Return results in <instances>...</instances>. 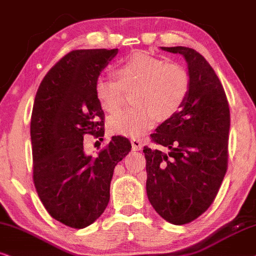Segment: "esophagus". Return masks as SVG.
<instances>
[{
	"instance_id": "obj_1",
	"label": "esophagus",
	"mask_w": 256,
	"mask_h": 256,
	"mask_svg": "<svg viewBox=\"0 0 256 256\" xmlns=\"http://www.w3.org/2000/svg\"><path fill=\"white\" fill-rule=\"evenodd\" d=\"M131 145H132V150L134 151H139V150H142V148H143V144H142L140 139L134 138L131 140Z\"/></svg>"
}]
</instances>
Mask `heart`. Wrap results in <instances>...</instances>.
Wrapping results in <instances>:
<instances>
[{"label":"heart","instance_id":"1","mask_svg":"<svg viewBox=\"0 0 256 256\" xmlns=\"http://www.w3.org/2000/svg\"><path fill=\"white\" fill-rule=\"evenodd\" d=\"M119 80L99 76L96 96L108 113L118 112L124 102V87L137 84L134 108L110 118V131L116 134L139 137L156 118L168 119L182 108L190 90V76L182 64L166 62L144 52H136L117 64Z\"/></svg>","mask_w":256,"mask_h":256}]
</instances>
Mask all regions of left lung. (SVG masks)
I'll list each match as a JSON object with an SVG mask.
<instances>
[{
	"mask_svg": "<svg viewBox=\"0 0 256 256\" xmlns=\"http://www.w3.org/2000/svg\"><path fill=\"white\" fill-rule=\"evenodd\" d=\"M186 61L190 90L180 110L156 128L152 142L168 151L145 146L146 194L166 221H194L214 202L228 162L230 114L218 76L198 52L160 47Z\"/></svg>",
	"mask_w": 256,
	"mask_h": 256,
	"instance_id": "obj_1",
	"label": "left lung"
}]
</instances>
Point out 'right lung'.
Here are the masks:
<instances>
[{
	"instance_id": "1",
	"label": "right lung",
	"mask_w": 256,
	"mask_h": 256,
	"mask_svg": "<svg viewBox=\"0 0 256 256\" xmlns=\"http://www.w3.org/2000/svg\"><path fill=\"white\" fill-rule=\"evenodd\" d=\"M118 50H72L44 78L35 96L30 120L33 180L52 218L82 229L104 212L113 170L131 143L113 136L108 148L92 156L84 136L104 134V111L96 82Z\"/></svg>"
}]
</instances>
